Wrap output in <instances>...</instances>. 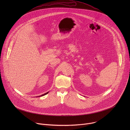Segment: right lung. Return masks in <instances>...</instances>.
<instances>
[{
	"label": "right lung",
	"mask_w": 130,
	"mask_h": 130,
	"mask_svg": "<svg viewBox=\"0 0 130 130\" xmlns=\"http://www.w3.org/2000/svg\"><path fill=\"white\" fill-rule=\"evenodd\" d=\"M48 93V92H46V93H45V94H43V95H42L41 96H39V97H41V96H44V95H46V94H47Z\"/></svg>",
	"instance_id": "add662e5"
}]
</instances>
